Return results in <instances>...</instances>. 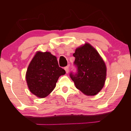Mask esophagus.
I'll return each instance as SVG.
<instances>
[{"mask_svg":"<svg viewBox=\"0 0 131 131\" xmlns=\"http://www.w3.org/2000/svg\"><path fill=\"white\" fill-rule=\"evenodd\" d=\"M64 69L66 70V73H68V72H69V66H67V67H64Z\"/></svg>","mask_w":131,"mask_h":131,"instance_id":"esophagus-1","label":"esophagus"}]
</instances>
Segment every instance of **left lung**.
<instances>
[{
  "label": "left lung",
  "instance_id": "left-lung-1",
  "mask_svg": "<svg viewBox=\"0 0 131 131\" xmlns=\"http://www.w3.org/2000/svg\"><path fill=\"white\" fill-rule=\"evenodd\" d=\"M73 56L77 72L70 73L76 88L88 96H94L103 88L106 75L104 61L90 43L75 50Z\"/></svg>",
  "mask_w": 131,
  "mask_h": 131
}]
</instances>
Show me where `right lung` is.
I'll list each match as a JSON object with an SVG mask.
<instances>
[{
  "label": "right lung",
  "instance_id": "obj_1",
  "mask_svg": "<svg viewBox=\"0 0 131 131\" xmlns=\"http://www.w3.org/2000/svg\"><path fill=\"white\" fill-rule=\"evenodd\" d=\"M65 74L56 56L49 52L38 51L28 67L26 79L30 92L38 97L44 98L55 88L59 77Z\"/></svg>",
  "mask_w": 131,
  "mask_h": 131
}]
</instances>
